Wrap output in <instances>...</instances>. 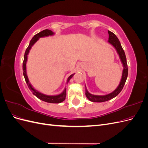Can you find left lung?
Here are the masks:
<instances>
[{
  "mask_svg": "<svg viewBox=\"0 0 148 148\" xmlns=\"http://www.w3.org/2000/svg\"><path fill=\"white\" fill-rule=\"evenodd\" d=\"M108 33H109L108 42L115 48V51H117L120 59V61L122 62V65H123V69L122 71V78H121L120 83L119 84V86H117V88H116L114 91H112L109 94H107V95H92V94H91L90 92H89L86 87V85H85V88H86V92H85V95H86V96L88 99L91 102H105V101L113 99V98L117 96L121 92V91L122 90L128 77V66H127V58H126V56H125V53L123 49L122 46H121V44L119 41L118 38L116 36V35L110 31H108Z\"/></svg>",
  "mask_w": 148,
  "mask_h": 148,
  "instance_id": "1",
  "label": "left lung"
}]
</instances>
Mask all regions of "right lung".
<instances>
[{
	"mask_svg": "<svg viewBox=\"0 0 148 148\" xmlns=\"http://www.w3.org/2000/svg\"><path fill=\"white\" fill-rule=\"evenodd\" d=\"M54 34H55V33L52 32L51 30L46 29H44V30L41 31V32H39V33L34 36L33 38L31 39V40L30 41L29 46L27 47V49H26V50L25 53L24 60H23V76L25 77L26 83H27V85H28L29 89H30L31 91L33 92V94L35 96H36L40 100H42V101H45L46 102L56 103V104H58V103H60V102H62L63 101H64L65 99L66 95V86L65 87L64 91H62L60 94H59V95H44V94L38 91L37 89H36L32 86V84H31V83L29 81L27 73H26V62H27V60H28V55L29 54V52L31 50V47H32V46L34 45V44L38 41L39 38H44V37H47V36H53ZM75 74V73L71 74L70 77L67 78L66 83H68L69 82L70 79L73 77V75Z\"/></svg>",
	"mask_w": 148,
	"mask_h": 148,
	"instance_id": "add662e5",
	"label": "right lung"
}]
</instances>
